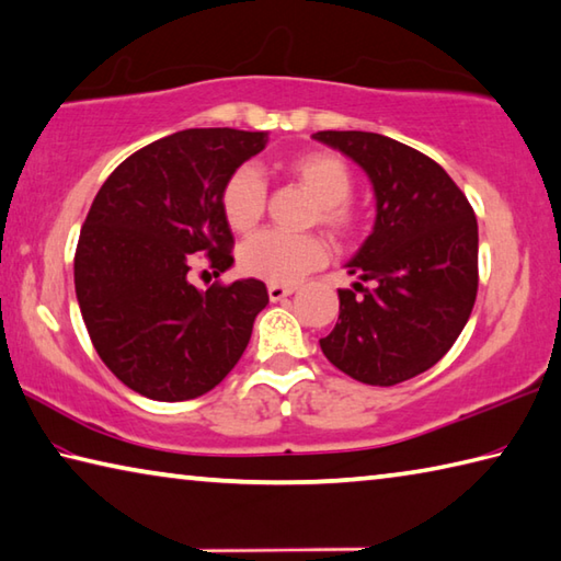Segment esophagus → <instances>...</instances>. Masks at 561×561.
I'll return each instance as SVG.
<instances>
[{
	"label": "esophagus",
	"mask_w": 561,
	"mask_h": 561,
	"mask_svg": "<svg viewBox=\"0 0 561 561\" xmlns=\"http://www.w3.org/2000/svg\"><path fill=\"white\" fill-rule=\"evenodd\" d=\"M267 294L272 301H282L284 297H291L294 294V287H284V284H270L267 287Z\"/></svg>",
	"instance_id": "obj_1"
}]
</instances>
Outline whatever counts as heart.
Returning a JSON list of instances; mask_svg holds the SVG:
<instances>
[{"instance_id":"b5f03b06","label":"heart","mask_w":561,"mask_h":561,"mask_svg":"<svg viewBox=\"0 0 561 561\" xmlns=\"http://www.w3.org/2000/svg\"><path fill=\"white\" fill-rule=\"evenodd\" d=\"M289 176L297 179L319 201V218L333 236H348L358 226V213L351 206L353 176L339 157L325 151H307L287 161ZM267 188L254 167H240L228 176L220 193L222 216L238 232L254 228L264 213ZM325 242L316 236H287L279 230H262L240 248V267L252 277L272 284H294L304 274L325 262Z\"/></svg>"}]
</instances>
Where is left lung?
Returning a JSON list of instances; mask_svg holds the SVG:
<instances>
[{
  "instance_id": "8db88e82",
  "label": "left lung",
  "mask_w": 561,
  "mask_h": 561,
  "mask_svg": "<svg viewBox=\"0 0 561 561\" xmlns=\"http://www.w3.org/2000/svg\"><path fill=\"white\" fill-rule=\"evenodd\" d=\"M368 174L375 226L345 264L341 311L321 351L365 385L430 370L451 348L478 291V222L451 176L422 151L375 131H316ZM370 280V288L362 282Z\"/></svg>"
}]
</instances>
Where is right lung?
Instances as JSON below:
<instances>
[{"label": "right lung", "mask_w": 561, "mask_h": 561, "mask_svg": "<svg viewBox=\"0 0 561 561\" xmlns=\"http://www.w3.org/2000/svg\"><path fill=\"white\" fill-rule=\"evenodd\" d=\"M267 131L183 129L112 171L80 230L76 297L95 351L129 390L159 402L210 392L245 353L270 304L260 279L193 287V254L232 264L220 193Z\"/></svg>", "instance_id": "right-lung-1"}]
</instances>
